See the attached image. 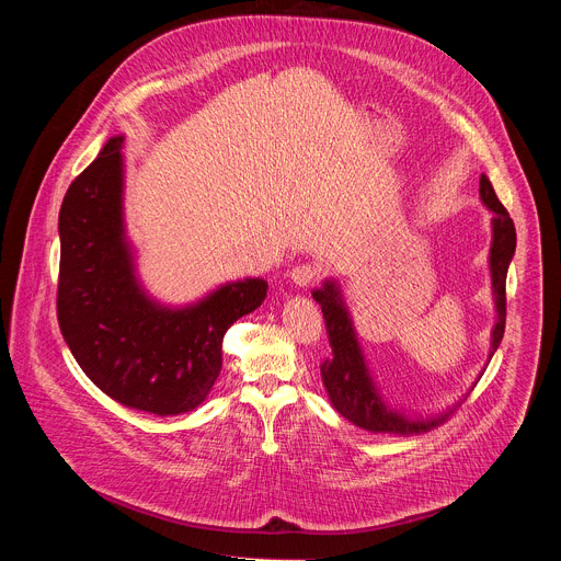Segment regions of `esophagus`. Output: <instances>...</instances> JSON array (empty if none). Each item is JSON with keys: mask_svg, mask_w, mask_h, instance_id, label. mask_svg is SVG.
<instances>
[{"mask_svg": "<svg viewBox=\"0 0 561 561\" xmlns=\"http://www.w3.org/2000/svg\"><path fill=\"white\" fill-rule=\"evenodd\" d=\"M288 277H290V282L297 284V286H308V284H312V282L317 279V268L310 266V264H299V266L290 268Z\"/></svg>", "mask_w": 561, "mask_h": 561, "instance_id": "1", "label": "esophagus"}]
</instances>
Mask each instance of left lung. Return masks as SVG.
<instances>
[{
  "instance_id": "obj_1",
  "label": "left lung",
  "mask_w": 561,
  "mask_h": 561,
  "mask_svg": "<svg viewBox=\"0 0 561 561\" xmlns=\"http://www.w3.org/2000/svg\"><path fill=\"white\" fill-rule=\"evenodd\" d=\"M479 199L493 213L491 217V251H489V273H491V290H493V304H495V324L491 329V351L489 362L495 355V351L502 344L504 327H506V273L511 266V260L515 255V224L502 202L497 199L493 184L486 175L479 178ZM314 301H319L324 312V324L329 333L331 344V357H327L319 364L322 370V381L329 390V397L333 407L344 415L348 422L364 431L373 433H399V435H411V433H424L444 422L457 407H448L442 413L435 415H417L409 413L407 409H397L386 402L381 394L373 370L368 366V359L364 355V348L359 344L351 308L344 299L342 286L337 279L329 277L319 288H312ZM486 370V366L482 368ZM482 377V373H479ZM477 377V379H479ZM474 379V383H477Z\"/></svg>"
}]
</instances>
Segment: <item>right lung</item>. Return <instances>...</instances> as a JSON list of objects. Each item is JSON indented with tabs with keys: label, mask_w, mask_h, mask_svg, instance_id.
Segmentation results:
<instances>
[{
	"label": "right lung",
	"mask_w": 561,
	"mask_h": 561,
	"mask_svg": "<svg viewBox=\"0 0 561 561\" xmlns=\"http://www.w3.org/2000/svg\"><path fill=\"white\" fill-rule=\"evenodd\" d=\"M124 135L111 137L59 208L61 335L87 377L115 402L178 415L199 407L221 370V340L266 299L268 282L219 284L164 304L137 275L124 219Z\"/></svg>",
	"instance_id": "obj_1"
}]
</instances>
